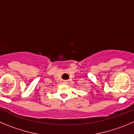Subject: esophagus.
<instances>
[{
  "instance_id": "obj_1",
  "label": "esophagus",
  "mask_w": 134,
  "mask_h": 134,
  "mask_svg": "<svg viewBox=\"0 0 134 134\" xmlns=\"http://www.w3.org/2000/svg\"><path fill=\"white\" fill-rule=\"evenodd\" d=\"M63 84H67V81H63Z\"/></svg>"
}]
</instances>
